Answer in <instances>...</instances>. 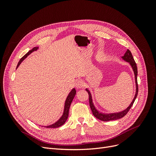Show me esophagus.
<instances>
[{
    "instance_id": "obj_1",
    "label": "esophagus",
    "mask_w": 156,
    "mask_h": 156,
    "mask_svg": "<svg viewBox=\"0 0 156 156\" xmlns=\"http://www.w3.org/2000/svg\"><path fill=\"white\" fill-rule=\"evenodd\" d=\"M75 87H76L77 88H83L84 87V83L82 81V80H79V81L76 82Z\"/></svg>"
}]
</instances>
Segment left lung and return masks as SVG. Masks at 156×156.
<instances>
[{"instance_id":"left-lung-1","label":"left lung","mask_w":156,"mask_h":156,"mask_svg":"<svg viewBox=\"0 0 156 156\" xmlns=\"http://www.w3.org/2000/svg\"><path fill=\"white\" fill-rule=\"evenodd\" d=\"M122 58L123 60H124L126 62H129V64L131 65V66L133 69V72H134V74H135V84H136V92H135V97L133 98V101L131 103V104L129 105V106L127 107L126 109H125L124 111L120 112H116V113H111V114H103V113L100 112H99L96 107H94V103L92 102V95L91 93L90 92V91L87 88H86V90L87 91V92L88 93V96H89V104H90V107L91 110L92 111V114L94 115V116H95L96 118H97L98 119L100 120L101 121H104V122H107V121H110V120H118L120 119L121 118L124 117L128 111H129V109L131 108V107L133 105V103L135 100V99L137 96L138 94V83H137V66H136V64L135 62L134 58L132 56V54L131 53V51L127 49L126 51V52L125 53L124 55L123 56H122Z\"/></svg>"}]
</instances>
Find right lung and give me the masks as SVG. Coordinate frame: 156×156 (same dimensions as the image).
Returning <instances> with one entry per match:
<instances>
[{
  "label": "right lung",
  "instance_id": "add662e5",
  "mask_svg": "<svg viewBox=\"0 0 156 156\" xmlns=\"http://www.w3.org/2000/svg\"><path fill=\"white\" fill-rule=\"evenodd\" d=\"M37 49H38V47H35V48H33L32 49H31L30 51H29L28 53L25 55L24 56H23V57L20 59V62H18L17 66V68L19 67V66L20 65V64L23 62V60H25L28 56H29L30 53H32V52H34L35 51H36ZM75 94H76V90H75V88H73L72 90V91L69 92V94H68V96L66 98V100L65 101V105H64V112H63V115L62 116H61L60 119L57 121L56 122L55 124L50 125V126H45L47 128H56V127H58L61 126H62L66 120L68 119V114H69V107H70V105L71 103H72L73 98L75 96Z\"/></svg>",
  "mask_w": 156,
  "mask_h": 156
}]
</instances>
